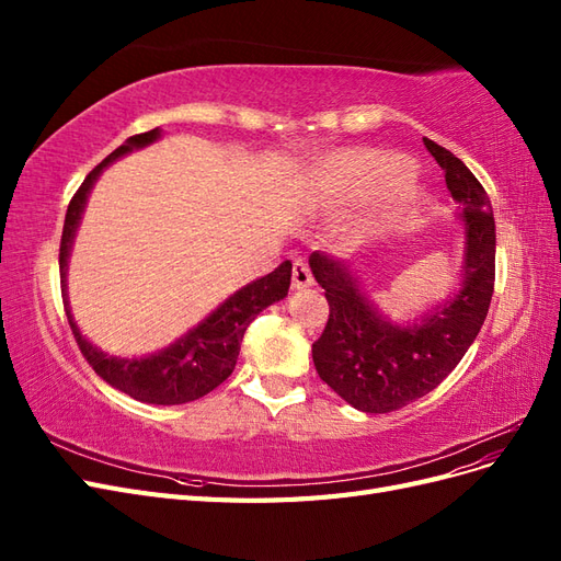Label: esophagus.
Segmentation results:
<instances>
[{"mask_svg": "<svg viewBox=\"0 0 561 561\" xmlns=\"http://www.w3.org/2000/svg\"><path fill=\"white\" fill-rule=\"evenodd\" d=\"M313 285V274H311V266L304 262V260H295L293 264V287H309Z\"/></svg>", "mask_w": 561, "mask_h": 561, "instance_id": "1", "label": "esophagus"}]
</instances>
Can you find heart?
I'll list each match as a JSON object with an SVG mask.
<instances>
[{"label":"heart","instance_id":"obj_1","mask_svg":"<svg viewBox=\"0 0 561 561\" xmlns=\"http://www.w3.org/2000/svg\"><path fill=\"white\" fill-rule=\"evenodd\" d=\"M404 161L396 154H388V151L363 149L334 161L330 175L339 196H358L369 192L371 186L381 182L386 175L398 173ZM416 201L419 194L414 186L404 184V180H398L375 201V219L377 222L393 219L396 215L410 210Z\"/></svg>","mask_w":561,"mask_h":561}]
</instances>
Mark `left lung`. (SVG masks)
Returning a JSON list of instances; mask_svg holds the SVG:
<instances>
[{
  "mask_svg": "<svg viewBox=\"0 0 561 561\" xmlns=\"http://www.w3.org/2000/svg\"><path fill=\"white\" fill-rule=\"evenodd\" d=\"M443 165L447 190L461 203L466 280L416 325H390L360 293L353 271L316 250L309 264L330 304L328 325L313 342L318 377L355 410L386 414L431 393L461 363L486 318L496 280V225L480 180L449 149L423 138Z\"/></svg>",
  "mask_w": 561,
  "mask_h": 561,
  "instance_id": "8db88e82",
  "label": "left lung"
}]
</instances>
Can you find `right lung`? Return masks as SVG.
Returning a JSON list of instances; mask_svg holds the SVG:
<instances>
[{"mask_svg": "<svg viewBox=\"0 0 561 561\" xmlns=\"http://www.w3.org/2000/svg\"><path fill=\"white\" fill-rule=\"evenodd\" d=\"M159 135H161L159 128L133 135V138H128L122 147L114 149L103 163H98L93 168V171L87 175V180L81 182L77 194L72 196L65 215L60 254H58L62 293H65L67 257H70L75 231L79 227L81 210L87 206L93 182L98 180L100 173H103V168L107 163L128 154L133 149L154 142ZM290 276H293V264L290 260H285L278 268L271 271V274H266L264 278L254 280L241 287L236 295H231L222 307L215 309L198 328H194L190 334H184L171 348H165L157 355H149V358H133V360L112 358V355L95 348L81 336L70 309H67V297H65V313L81 355L89 360V365L95 369V375L100 379H105L116 390H122V393L140 402L184 404V402L208 396L213 388H217L231 375L236 367V358H239L241 342L248 325L257 318L262 309L271 307V304L287 295V290H290Z\"/></svg>", "mask_w": 561, "mask_h": 561, "instance_id": "obj_1", "label": "right lung"}]
</instances>
